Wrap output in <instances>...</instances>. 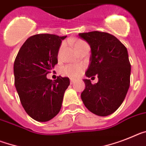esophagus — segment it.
<instances>
[{
  "label": "esophagus",
  "instance_id": "obj_1",
  "mask_svg": "<svg viewBox=\"0 0 146 146\" xmlns=\"http://www.w3.org/2000/svg\"><path fill=\"white\" fill-rule=\"evenodd\" d=\"M70 84H75V81L73 80V79H70Z\"/></svg>",
  "mask_w": 146,
  "mask_h": 146
}]
</instances>
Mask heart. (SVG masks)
Instances as JSON below:
<instances>
[{
	"instance_id": "b5f03b06",
	"label": "heart",
	"mask_w": 146,
	"mask_h": 146,
	"mask_svg": "<svg viewBox=\"0 0 146 146\" xmlns=\"http://www.w3.org/2000/svg\"><path fill=\"white\" fill-rule=\"evenodd\" d=\"M88 45L86 42L83 40H80L78 39L76 41H74L73 46H74V49L76 50V52H78L79 50L84 47V46ZM64 46L62 45L61 47L59 48L58 50V56H59L60 53L62 52V49H63ZM83 67L81 65H75V64H67V65L64 66L62 67V73H63L64 75L70 77H77L79 76L81 74V73L82 72Z\"/></svg>"
}]
</instances>
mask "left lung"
Here are the masks:
<instances>
[{"label":"left lung","instance_id":"8db88e82","mask_svg":"<svg viewBox=\"0 0 146 146\" xmlns=\"http://www.w3.org/2000/svg\"><path fill=\"white\" fill-rule=\"evenodd\" d=\"M91 48L90 63L86 76L99 81L93 84L84 79L85 89L81 98L94 114L105 117L117 111L125 98L130 86L131 64L128 50L119 39L108 33L93 31L79 33Z\"/></svg>","mask_w":146,"mask_h":146}]
</instances>
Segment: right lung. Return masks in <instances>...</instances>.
<instances>
[{"mask_svg":"<svg viewBox=\"0 0 146 146\" xmlns=\"http://www.w3.org/2000/svg\"><path fill=\"white\" fill-rule=\"evenodd\" d=\"M67 36L52 34L33 35L22 45L14 62L15 85L21 105L29 117L47 122L58 114L66 89L67 77L54 81L46 75L58 63V52Z\"/></svg>","mask_w":146,"mask_h":146,"instance_id":"right-lung-1","label":"right lung"}]
</instances>
